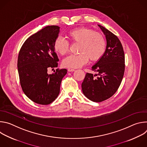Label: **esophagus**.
Wrapping results in <instances>:
<instances>
[{
  "mask_svg": "<svg viewBox=\"0 0 147 147\" xmlns=\"http://www.w3.org/2000/svg\"><path fill=\"white\" fill-rule=\"evenodd\" d=\"M68 71H69V72H71V71H75V69H71V68H68Z\"/></svg>",
  "mask_w": 147,
  "mask_h": 147,
  "instance_id": "1",
  "label": "esophagus"
}]
</instances>
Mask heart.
<instances>
[{
  "label": "heart",
  "instance_id": "b5f03b06",
  "mask_svg": "<svg viewBox=\"0 0 147 147\" xmlns=\"http://www.w3.org/2000/svg\"><path fill=\"white\" fill-rule=\"evenodd\" d=\"M67 38L71 43H78V54L70 55L65 57L62 64L67 67L77 68L88 62L96 61L103 56L107 48V41L104 36L94 30L80 28L72 30L67 34ZM69 42L65 38L57 37L53 44L55 52L65 55L69 49Z\"/></svg>",
  "mask_w": 147,
  "mask_h": 147
}]
</instances>
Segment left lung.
<instances>
[{
	"label": "left lung",
	"mask_w": 147,
	"mask_h": 147,
	"mask_svg": "<svg viewBox=\"0 0 147 147\" xmlns=\"http://www.w3.org/2000/svg\"><path fill=\"white\" fill-rule=\"evenodd\" d=\"M98 26L106 36V51L92 67V70L98 74L94 76L87 73L81 84L83 94L95 102L107 100L115 94L120 85L125 70L124 53L120 40L107 28L100 25Z\"/></svg>",
	"instance_id": "obj_1"
}]
</instances>
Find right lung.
Instances as JSON below:
<instances>
[{"instance_id": "add662e5", "label": "right lung", "mask_w": 147, "mask_h": 147, "mask_svg": "<svg viewBox=\"0 0 147 147\" xmlns=\"http://www.w3.org/2000/svg\"><path fill=\"white\" fill-rule=\"evenodd\" d=\"M59 28L57 26H47L30 36L18 56V71L24 93L32 101L44 105L56 99L62 78L67 71L65 69H57L54 73H48L49 69L58 65L53 44Z\"/></svg>"}]
</instances>
